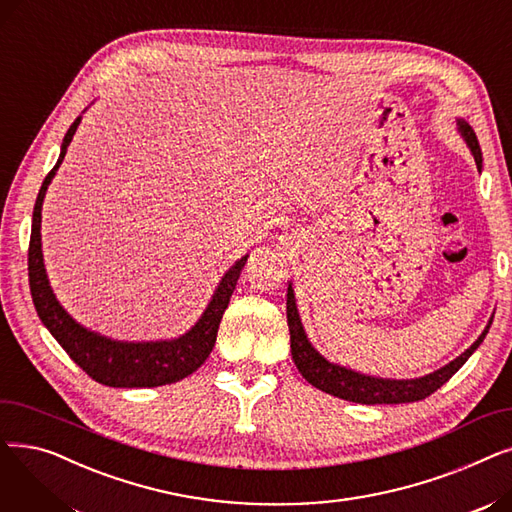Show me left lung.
Returning <instances> with one entry per match:
<instances>
[{"label":"left lung","mask_w":512,"mask_h":512,"mask_svg":"<svg viewBox=\"0 0 512 512\" xmlns=\"http://www.w3.org/2000/svg\"><path fill=\"white\" fill-rule=\"evenodd\" d=\"M459 128H461V134L465 137V141L475 157L477 168H481V149H479L475 132L471 130V126L467 122H459ZM286 317H288V330H290L292 361L303 373V378L311 386L319 388L321 392H328L342 400L359 402V405H400V402H415V400L427 398L429 394H434L440 386H444L452 378L456 371L465 365V361L475 353V348L483 342V338H486V334L492 326V321H490L488 328L483 330V334L467 348L461 357H456L446 367L425 375V378L380 380V378H369V375L334 365L315 351L305 336L290 286H288V294H286Z\"/></svg>","instance_id":"obj_1"}]
</instances>
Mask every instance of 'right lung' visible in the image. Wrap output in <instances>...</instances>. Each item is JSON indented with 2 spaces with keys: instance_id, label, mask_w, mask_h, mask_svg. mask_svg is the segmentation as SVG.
I'll list each match as a JSON object with an SVG mask.
<instances>
[{
  "instance_id": "obj_1",
  "label": "right lung",
  "mask_w": 512,
  "mask_h": 512,
  "mask_svg": "<svg viewBox=\"0 0 512 512\" xmlns=\"http://www.w3.org/2000/svg\"><path fill=\"white\" fill-rule=\"evenodd\" d=\"M78 124L80 118H76L68 128L58 164L45 176L33 211V232L29 245V284L35 309L45 328L51 332V336L60 342V346L70 355V359L95 382L110 388H155L180 382L186 375L197 371L213 351L222 315L230 303V297L236 288L242 267L247 263V257H242L230 267L228 274L222 278L218 290H215L203 317L197 321V326L178 340L139 344L114 342L110 338H103L95 332L85 330L83 326H78L60 307L56 297H53L45 276L41 253L43 197L51 178L56 176L62 164Z\"/></svg>"
}]
</instances>
